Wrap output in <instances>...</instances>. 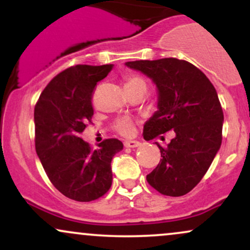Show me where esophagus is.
<instances>
[{
    "label": "esophagus",
    "mask_w": 250,
    "mask_h": 250,
    "mask_svg": "<svg viewBox=\"0 0 250 250\" xmlns=\"http://www.w3.org/2000/svg\"><path fill=\"white\" fill-rule=\"evenodd\" d=\"M141 146V143L139 141H125V148H137Z\"/></svg>",
    "instance_id": "obj_1"
}]
</instances>
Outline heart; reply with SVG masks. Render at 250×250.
I'll return each instance as SVG.
<instances>
[{"instance_id":"heart-1","label":"heart","mask_w":250,"mask_h":250,"mask_svg":"<svg viewBox=\"0 0 250 250\" xmlns=\"http://www.w3.org/2000/svg\"><path fill=\"white\" fill-rule=\"evenodd\" d=\"M137 87H146V83L141 77L139 76H127L125 79V90H131ZM116 130L123 136H131L134 134L135 127L134 122L129 119L119 120L115 125Z\"/></svg>"}]
</instances>
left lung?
Returning <instances> with one entry per match:
<instances>
[{
  "label": "left lung",
  "mask_w": 250,
  "mask_h": 250,
  "mask_svg": "<svg viewBox=\"0 0 250 250\" xmlns=\"http://www.w3.org/2000/svg\"><path fill=\"white\" fill-rule=\"evenodd\" d=\"M125 65L149 77L157 89V110L145 123V140L169 130L175 134L166 148L156 142L162 159L147 175L148 183L167 196L186 195L207 173L222 142L223 111L216 89L199 68L183 60Z\"/></svg>",
  "instance_id": "left-lung-1"
}]
</instances>
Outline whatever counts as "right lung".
Wrapping results in <instances>:
<instances>
[{"mask_svg":"<svg viewBox=\"0 0 250 250\" xmlns=\"http://www.w3.org/2000/svg\"><path fill=\"white\" fill-rule=\"evenodd\" d=\"M113 67L79 64L63 70L44 88L34 110L37 156L54 187L79 202L107 193L111 160L123 149L121 141L109 139L93 150L81 137L94 114V88Z\"/></svg>","mask_w":250,"mask_h":250,"instance_id":"right-lung-1","label":"right lung"}]
</instances>
